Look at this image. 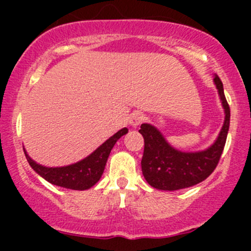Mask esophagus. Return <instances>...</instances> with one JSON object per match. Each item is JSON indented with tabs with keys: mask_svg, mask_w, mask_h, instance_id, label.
I'll use <instances>...</instances> for the list:
<instances>
[{
	"mask_svg": "<svg viewBox=\"0 0 251 251\" xmlns=\"http://www.w3.org/2000/svg\"><path fill=\"white\" fill-rule=\"evenodd\" d=\"M143 121H144V115L143 113H141V111H135V113L131 114L130 118H128V123H130V125L133 126V127H137V126L141 125Z\"/></svg>",
	"mask_w": 251,
	"mask_h": 251,
	"instance_id": "obj_1",
	"label": "esophagus"
}]
</instances>
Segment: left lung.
<instances>
[{"instance_id":"1","label":"left lung","mask_w":251,"mask_h":251,"mask_svg":"<svg viewBox=\"0 0 251 251\" xmlns=\"http://www.w3.org/2000/svg\"><path fill=\"white\" fill-rule=\"evenodd\" d=\"M214 81L219 90L226 118L217 141L209 149L198 153H182L169 146L154 126L149 124L141 125L140 133L144 138L142 173L146 181L154 188L163 191L187 188L204 181L216 169L226 144L231 110L225 97L221 78L215 76Z\"/></svg>"}]
</instances>
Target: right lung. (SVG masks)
Instances as JSON below:
<instances>
[{
	"label": "right lung",
	"instance_id": "obj_1",
	"mask_svg": "<svg viewBox=\"0 0 251 251\" xmlns=\"http://www.w3.org/2000/svg\"><path fill=\"white\" fill-rule=\"evenodd\" d=\"M126 133H127V128L126 127L118 131L115 135L111 136L109 140L105 141L100 148L96 149L87 158L78 161L76 164L63 166V168H46V166H42L40 164L35 163L34 160H31L30 156L26 154V151H24V153L30 166L50 183L64 187V188L75 189V191H83V189L91 188L100 181L114 144L116 143V141L121 136L126 135Z\"/></svg>",
	"mask_w": 251,
	"mask_h": 251
}]
</instances>
